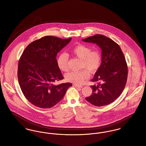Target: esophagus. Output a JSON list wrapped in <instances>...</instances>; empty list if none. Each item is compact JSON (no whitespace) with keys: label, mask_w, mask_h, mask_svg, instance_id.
<instances>
[{"label":"esophagus","mask_w":146,"mask_h":146,"mask_svg":"<svg viewBox=\"0 0 146 146\" xmlns=\"http://www.w3.org/2000/svg\"><path fill=\"white\" fill-rule=\"evenodd\" d=\"M74 86H75L76 88H82L83 86H79V85H74Z\"/></svg>","instance_id":"obj_1"}]
</instances>
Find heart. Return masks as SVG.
Segmentation results:
<instances>
[{
	"label": "heart",
	"instance_id": "b5f03b06",
	"mask_svg": "<svg viewBox=\"0 0 146 146\" xmlns=\"http://www.w3.org/2000/svg\"><path fill=\"white\" fill-rule=\"evenodd\" d=\"M91 47L85 44H78L71 50L72 53L82 60L81 68L84 70L80 72H70L65 76L66 81L74 85H82L89 78L88 72L96 73L100 68L102 64V56L98 51H92ZM68 56L66 53H61L57 58V65L62 72L68 70Z\"/></svg>",
	"mask_w": 146,
	"mask_h": 146
}]
</instances>
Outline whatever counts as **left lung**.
Segmentation results:
<instances>
[{
  "label": "left lung",
  "mask_w": 146,
  "mask_h": 146,
  "mask_svg": "<svg viewBox=\"0 0 146 146\" xmlns=\"http://www.w3.org/2000/svg\"><path fill=\"white\" fill-rule=\"evenodd\" d=\"M96 43L102 49V64L91 81L98 85L91 86L92 93L86 100L95 106L111 104L119 96L126 84L127 66L123 54L111 39L96 34L82 39Z\"/></svg>",
  "instance_id": "1"
}]
</instances>
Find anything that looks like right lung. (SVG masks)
I'll use <instances>...</instances> for the list:
<instances>
[{"instance_id": "1", "label": "right lung", "mask_w": 146, "mask_h": 146, "mask_svg": "<svg viewBox=\"0 0 146 146\" xmlns=\"http://www.w3.org/2000/svg\"><path fill=\"white\" fill-rule=\"evenodd\" d=\"M72 38L46 36L26 47L19 61L17 77L27 99L40 108H50L65 95L70 83L55 85L64 78L56 62L58 52Z\"/></svg>"}]
</instances>
